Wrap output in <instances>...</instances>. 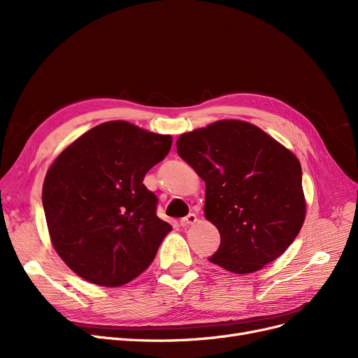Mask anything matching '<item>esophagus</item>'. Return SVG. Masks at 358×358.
<instances>
[{
  "label": "esophagus",
  "mask_w": 358,
  "mask_h": 358,
  "mask_svg": "<svg viewBox=\"0 0 358 358\" xmlns=\"http://www.w3.org/2000/svg\"><path fill=\"white\" fill-rule=\"evenodd\" d=\"M197 222V216L194 215V213H190V215H187L185 217H182L181 219V227H190V224H194Z\"/></svg>",
  "instance_id": "esophagus-1"
}]
</instances>
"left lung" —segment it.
I'll list each match as a JSON object with an SVG mask.
<instances>
[{
    "label": "left lung",
    "mask_w": 358,
    "mask_h": 358,
    "mask_svg": "<svg viewBox=\"0 0 358 358\" xmlns=\"http://www.w3.org/2000/svg\"><path fill=\"white\" fill-rule=\"evenodd\" d=\"M177 152L206 182L204 217L220 234L210 262L250 274L292 245L306 199L290 149L252 123L224 119L182 134Z\"/></svg>",
    "instance_id": "obj_1"
}]
</instances>
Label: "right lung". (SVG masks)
I'll list each match as a JSON object with an SVG mask.
<instances>
[{"label": "right lung", "instance_id": "obj_1", "mask_svg": "<svg viewBox=\"0 0 358 358\" xmlns=\"http://www.w3.org/2000/svg\"><path fill=\"white\" fill-rule=\"evenodd\" d=\"M171 143V135L111 120L55 158L43 182V209L52 245L75 274L119 287L150 266L173 228L157 216L158 199L143 177Z\"/></svg>", "mask_w": 358, "mask_h": 358}]
</instances>
